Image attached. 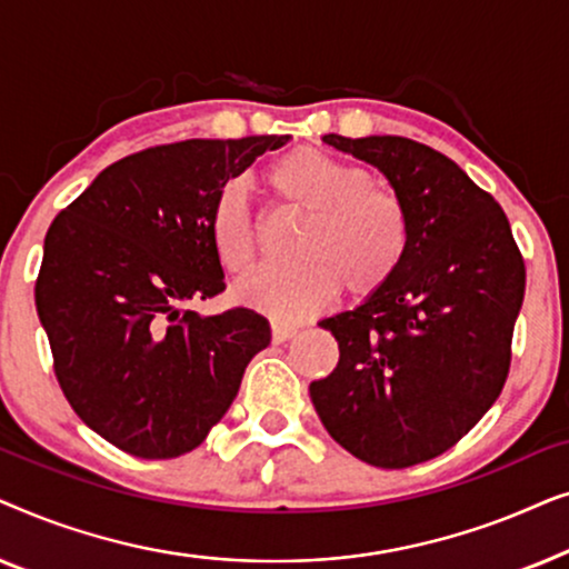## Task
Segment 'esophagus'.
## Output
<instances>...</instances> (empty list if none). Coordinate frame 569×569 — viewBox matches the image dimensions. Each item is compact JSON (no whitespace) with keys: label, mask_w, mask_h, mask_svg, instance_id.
<instances>
[{"label":"esophagus","mask_w":569,"mask_h":569,"mask_svg":"<svg viewBox=\"0 0 569 569\" xmlns=\"http://www.w3.org/2000/svg\"><path fill=\"white\" fill-rule=\"evenodd\" d=\"M295 333H298V326H290V323H279V321L271 323V339H274L277 345H282V341L292 339Z\"/></svg>","instance_id":"obj_1"}]
</instances>
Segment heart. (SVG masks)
Listing matches in <instances>:
<instances>
[{"instance_id":"heart-1","label":"heart","mask_w":569,"mask_h":569,"mask_svg":"<svg viewBox=\"0 0 569 569\" xmlns=\"http://www.w3.org/2000/svg\"><path fill=\"white\" fill-rule=\"evenodd\" d=\"M282 214L300 217L295 243L300 263L263 269L236 298L274 321H302L337 298L341 284L352 298H370L396 277L409 251L411 222L403 199L372 183L370 170L318 147H295L263 173ZM209 240L230 274L256 267L259 222L240 183H224L209 209Z\"/></svg>"}]
</instances>
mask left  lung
<instances>
[{"mask_svg":"<svg viewBox=\"0 0 569 569\" xmlns=\"http://www.w3.org/2000/svg\"><path fill=\"white\" fill-rule=\"evenodd\" d=\"M323 142L391 181L411 238L383 290L321 321L339 362L310 399L355 458L407 469L453 448L500 396L526 263L502 207L442 152L391 134Z\"/></svg>","mask_w":569,"mask_h":569,"instance_id":"left-lung-1","label":"left lung"}]
</instances>
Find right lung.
<instances>
[{
    "label": "right lung",
    "mask_w": 569,
    "mask_h": 569,
    "mask_svg": "<svg viewBox=\"0 0 569 569\" xmlns=\"http://www.w3.org/2000/svg\"><path fill=\"white\" fill-rule=\"evenodd\" d=\"M287 134L186 139L108 166L53 217L36 308L77 417L123 453L199 448L269 345L251 308L199 316L224 292L209 240L217 191Z\"/></svg>",
    "instance_id": "1"
}]
</instances>
